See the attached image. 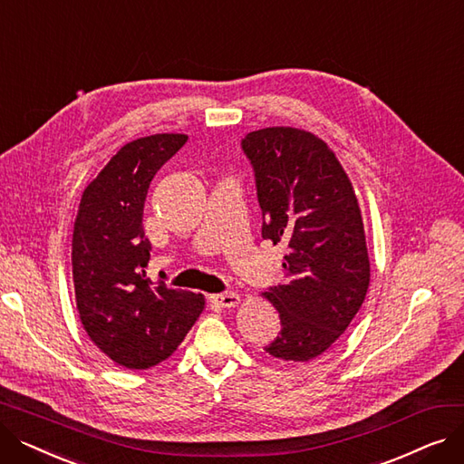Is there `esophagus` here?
Instances as JSON below:
<instances>
[{"label":"esophagus","mask_w":464,"mask_h":464,"mask_svg":"<svg viewBox=\"0 0 464 464\" xmlns=\"http://www.w3.org/2000/svg\"><path fill=\"white\" fill-rule=\"evenodd\" d=\"M240 301L238 294L235 291H226V294H218V295H210V303H214L219 308H233L237 306Z\"/></svg>","instance_id":"obj_1"}]
</instances>
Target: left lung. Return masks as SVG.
I'll return each mask as SVG.
<instances>
[{
  "instance_id": "1",
  "label": "left lung",
  "mask_w": 464,
  "mask_h": 464,
  "mask_svg": "<svg viewBox=\"0 0 464 464\" xmlns=\"http://www.w3.org/2000/svg\"><path fill=\"white\" fill-rule=\"evenodd\" d=\"M256 173L263 238L284 242L285 282L265 291L280 333L265 352L306 362L329 350L359 312L371 282L361 208L327 142L297 128L242 139Z\"/></svg>"
}]
</instances>
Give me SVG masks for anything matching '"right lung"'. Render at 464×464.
I'll list each match as a JSON object with an SVG mask.
<instances>
[{
	"label": "right lung",
	"mask_w": 464,
	"mask_h": 464,
	"mask_svg": "<svg viewBox=\"0 0 464 464\" xmlns=\"http://www.w3.org/2000/svg\"><path fill=\"white\" fill-rule=\"evenodd\" d=\"M188 140L156 133L121 146L84 189L72 229V284L92 343L120 367L144 371L180 346L203 312L201 294L146 276L142 208L154 175Z\"/></svg>",
	"instance_id": "add662e5"
}]
</instances>
